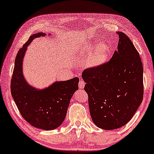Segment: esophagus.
Returning <instances> with one entry per match:
<instances>
[{
    "label": "esophagus",
    "instance_id": "34e87169",
    "mask_svg": "<svg viewBox=\"0 0 154 154\" xmlns=\"http://www.w3.org/2000/svg\"><path fill=\"white\" fill-rule=\"evenodd\" d=\"M84 86H85V82L84 81H82V80H80V82H79V88L84 89Z\"/></svg>",
    "mask_w": 154,
    "mask_h": 154
}]
</instances>
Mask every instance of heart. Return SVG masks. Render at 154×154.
I'll return each instance as SVG.
<instances>
[{
  "instance_id": "heart-1",
  "label": "heart",
  "mask_w": 154,
  "mask_h": 154,
  "mask_svg": "<svg viewBox=\"0 0 154 154\" xmlns=\"http://www.w3.org/2000/svg\"><path fill=\"white\" fill-rule=\"evenodd\" d=\"M110 52V48L106 43L91 44L82 50V54L91 57V62L93 66H100L106 61Z\"/></svg>"
}]
</instances>
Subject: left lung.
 <instances>
[{
	"instance_id": "left-lung-1",
	"label": "left lung",
	"mask_w": 154,
	"mask_h": 154,
	"mask_svg": "<svg viewBox=\"0 0 154 154\" xmlns=\"http://www.w3.org/2000/svg\"><path fill=\"white\" fill-rule=\"evenodd\" d=\"M118 50L100 66L84 70V90L95 125L105 130L120 128L131 120L143 99V66L138 52L122 32Z\"/></svg>"
}]
</instances>
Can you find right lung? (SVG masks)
<instances>
[{
	"label": "right lung",
	"instance_id": "add662e5",
	"mask_svg": "<svg viewBox=\"0 0 154 154\" xmlns=\"http://www.w3.org/2000/svg\"><path fill=\"white\" fill-rule=\"evenodd\" d=\"M46 35L38 32L30 36L18 50L11 81V93L20 113L33 127L43 130L59 127L66 118L70 101L79 89V78L55 82L50 86L38 89L27 83L23 74V60L32 41Z\"/></svg>",
	"mask_w": 154,
	"mask_h": 154
}]
</instances>
